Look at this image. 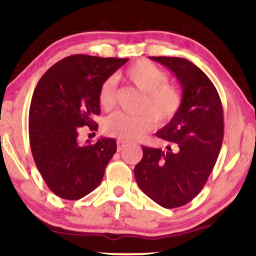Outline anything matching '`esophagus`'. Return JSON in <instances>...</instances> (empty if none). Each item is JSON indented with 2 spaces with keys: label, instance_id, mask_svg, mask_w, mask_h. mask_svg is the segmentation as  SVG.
I'll list each match as a JSON object with an SVG mask.
<instances>
[{
  "label": "esophagus",
  "instance_id": "obj_1",
  "mask_svg": "<svg viewBox=\"0 0 256 256\" xmlns=\"http://www.w3.org/2000/svg\"><path fill=\"white\" fill-rule=\"evenodd\" d=\"M118 152H121V150H124V148H126V146H127V142H124V141H118Z\"/></svg>",
  "mask_w": 256,
  "mask_h": 256
}]
</instances>
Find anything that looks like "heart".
I'll return each mask as SVG.
<instances>
[{
    "mask_svg": "<svg viewBox=\"0 0 256 256\" xmlns=\"http://www.w3.org/2000/svg\"><path fill=\"white\" fill-rule=\"evenodd\" d=\"M124 78L143 92L140 104L142 113L130 115L115 113L104 121L106 134L124 141H134L144 136L154 127L170 124L183 106V93L180 87L168 82L166 72L149 60H138L126 70ZM99 104L104 110L115 106V82L107 79L99 90Z\"/></svg>",
    "mask_w": 256,
    "mask_h": 256,
    "instance_id": "b5f03b06",
    "label": "heart"
}]
</instances>
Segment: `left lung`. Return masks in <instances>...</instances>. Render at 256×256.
I'll use <instances>...</instances> for the list:
<instances>
[{
    "label": "left lung",
    "instance_id": "1",
    "mask_svg": "<svg viewBox=\"0 0 256 256\" xmlns=\"http://www.w3.org/2000/svg\"><path fill=\"white\" fill-rule=\"evenodd\" d=\"M180 80L183 106L170 124L156 132L166 150L143 146L134 174L138 186L166 208L191 202L205 186L224 138V112L218 90L208 76L188 59L150 57Z\"/></svg>",
    "mask_w": 256,
    "mask_h": 256
}]
</instances>
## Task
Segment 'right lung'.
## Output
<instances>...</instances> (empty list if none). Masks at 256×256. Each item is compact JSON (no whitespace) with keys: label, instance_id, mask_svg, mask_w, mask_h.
I'll use <instances>...</instances> for the list:
<instances>
[{"label":"right lung","instance_id":"obj_1","mask_svg":"<svg viewBox=\"0 0 256 256\" xmlns=\"http://www.w3.org/2000/svg\"><path fill=\"white\" fill-rule=\"evenodd\" d=\"M128 58L68 56L38 82L29 110V138L34 163L48 188L68 200L85 197L102 180L116 141L102 138L80 144L82 127L96 132L99 90ZM88 142V141H87Z\"/></svg>","mask_w":256,"mask_h":256}]
</instances>
